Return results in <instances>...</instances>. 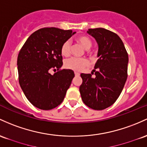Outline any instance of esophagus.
Masks as SVG:
<instances>
[{"label": "esophagus", "instance_id": "obj_1", "mask_svg": "<svg viewBox=\"0 0 147 147\" xmlns=\"http://www.w3.org/2000/svg\"><path fill=\"white\" fill-rule=\"evenodd\" d=\"M75 76H80V74L77 72H75Z\"/></svg>", "mask_w": 147, "mask_h": 147}]
</instances>
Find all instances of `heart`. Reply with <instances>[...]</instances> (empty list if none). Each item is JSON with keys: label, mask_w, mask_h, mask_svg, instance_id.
Masks as SVG:
<instances>
[{"label": "heart", "mask_w": 147, "mask_h": 147, "mask_svg": "<svg viewBox=\"0 0 147 147\" xmlns=\"http://www.w3.org/2000/svg\"><path fill=\"white\" fill-rule=\"evenodd\" d=\"M77 42L84 48L85 49H88L91 47L92 42L89 38L86 36H80L77 38ZM70 42L67 40L63 43L61 47V54L64 56H67L70 54ZM88 62L85 59H77V58H71L65 61L64 65L66 68L70 70L80 72L83 70L86 66L88 65Z\"/></svg>", "instance_id": "heart-1"}]
</instances>
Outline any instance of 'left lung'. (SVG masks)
<instances>
[{"label": "left lung", "instance_id": "1", "mask_svg": "<svg viewBox=\"0 0 147 147\" xmlns=\"http://www.w3.org/2000/svg\"><path fill=\"white\" fill-rule=\"evenodd\" d=\"M87 33L97 42L99 59L93 70L96 76L81 74L80 91L86 105L95 110H102L112 105L123 90L128 77V55L116 33L102 28H90Z\"/></svg>", "mask_w": 147, "mask_h": 147}]
</instances>
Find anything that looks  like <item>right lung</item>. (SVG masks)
<instances>
[{"label": "right lung", "instance_id": "obj_1", "mask_svg": "<svg viewBox=\"0 0 147 147\" xmlns=\"http://www.w3.org/2000/svg\"><path fill=\"white\" fill-rule=\"evenodd\" d=\"M75 33L54 27L40 28L29 36L19 51V84L35 107L49 110L63 100L75 73L72 70H60L63 65L61 47ZM51 70L57 72L51 75Z\"/></svg>", "mask_w": 147, "mask_h": 147}]
</instances>
